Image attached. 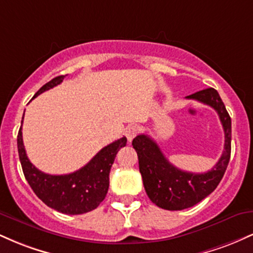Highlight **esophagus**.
<instances>
[{
	"instance_id": "obj_1",
	"label": "esophagus",
	"mask_w": 253,
	"mask_h": 253,
	"mask_svg": "<svg viewBox=\"0 0 253 253\" xmlns=\"http://www.w3.org/2000/svg\"><path fill=\"white\" fill-rule=\"evenodd\" d=\"M138 133H139V128L136 126H129V127H127L126 128V132H125V135H126V138H127V140L129 141H132L133 139H134V136H136L138 135Z\"/></svg>"
}]
</instances>
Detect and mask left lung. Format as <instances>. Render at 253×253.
<instances>
[{"instance_id":"8db88e82","label":"left lung","mask_w":253,"mask_h":253,"mask_svg":"<svg viewBox=\"0 0 253 253\" xmlns=\"http://www.w3.org/2000/svg\"><path fill=\"white\" fill-rule=\"evenodd\" d=\"M185 98L208 104L216 110L225 132V147L213 169L205 173H194L173 167L149 135L140 134L133 139L132 145L138 155L139 171L147 196L158 207L168 211L193 207L213 193L222 179L231 157V118L219 92L208 88Z\"/></svg>"}]
</instances>
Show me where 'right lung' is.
I'll use <instances>...</instances> for the list:
<instances>
[{
    "mask_svg": "<svg viewBox=\"0 0 253 253\" xmlns=\"http://www.w3.org/2000/svg\"><path fill=\"white\" fill-rule=\"evenodd\" d=\"M64 77L58 76L51 80L38 90L33 98L62 83ZM21 129L22 125L17 134V151L24 175L36 195L48 207L70 215L88 213L97 208L107 195L110 168L114 163L118 151L126 146V136L104 146L88 164L75 172L68 175H48L38 170L28 159Z\"/></svg>",
    "mask_w": 253,
    "mask_h": 253,
    "instance_id": "add662e5",
    "label": "right lung"
}]
</instances>
